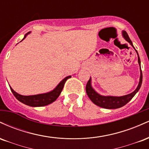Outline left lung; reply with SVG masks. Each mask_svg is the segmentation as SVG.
Instances as JSON below:
<instances>
[{"instance_id":"obj_1","label":"left lung","mask_w":149,"mask_h":149,"mask_svg":"<svg viewBox=\"0 0 149 149\" xmlns=\"http://www.w3.org/2000/svg\"><path fill=\"white\" fill-rule=\"evenodd\" d=\"M123 36L124 38L128 42H130V45L134 47L130 38L129 36H128L127 32L123 31ZM135 50H136V49H135ZM136 52L137 53V51L136 50ZM138 62H139V64L140 66V72H141V74H140V79H139V85H138L137 88H136V89L134 92H132L130 94H129V95H125V96H122V97L102 96V95H99L98 93H97V92L94 90V89L92 88L91 78H90V80H88V83H87L86 85V89H85V90H86L87 95H88L89 98L90 99V100H91L95 104L99 106V107L104 108V109H118V108L123 107V106L125 105L126 104H127L128 102H129L133 98V97L136 95V92L139 91L140 88H141V83H142V71H141V61H140V58L139 57V55H138Z\"/></svg>"}]
</instances>
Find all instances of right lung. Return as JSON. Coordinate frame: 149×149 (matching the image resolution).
I'll use <instances>...</instances> for the list:
<instances>
[{
	"instance_id": "1",
	"label": "right lung",
	"mask_w": 149,
	"mask_h": 149,
	"mask_svg": "<svg viewBox=\"0 0 149 149\" xmlns=\"http://www.w3.org/2000/svg\"><path fill=\"white\" fill-rule=\"evenodd\" d=\"M29 32L25 34L24 37L22 39L23 40L25 38ZM71 76L66 77L64 79H63L59 83V84L56 87L54 90L52 91L48 92V93L45 94H40V95H31V96H24V95H21L17 93L13 90V89L10 86V90H11L12 92L14 95V96L16 97L17 100H18L19 102H22L23 104H26V105L30 106V107H44V106L48 105V104L52 103L58 98V97L60 95L61 91H62L63 88H64L65 83L69 78H71Z\"/></svg>"
}]
</instances>
